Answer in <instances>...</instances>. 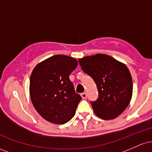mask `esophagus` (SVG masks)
I'll use <instances>...</instances> for the list:
<instances>
[{"label":"esophagus","instance_id":"1","mask_svg":"<svg viewBox=\"0 0 152 152\" xmlns=\"http://www.w3.org/2000/svg\"><path fill=\"white\" fill-rule=\"evenodd\" d=\"M81 96L83 99H86L87 98V94L86 93H82L81 94Z\"/></svg>","mask_w":152,"mask_h":152}]
</instances>
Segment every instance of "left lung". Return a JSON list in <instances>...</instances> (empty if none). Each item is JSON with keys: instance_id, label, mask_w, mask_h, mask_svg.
<instances>
[{"instance_id": "8db88e82", "label": "left lung", "mask_w": 152, "mask_h": 152, "mask_svg": "<svg viewBox=\"0 0 152 152\" xmlns=\"http://www.w3.org/2000/svg\"><path fill=\"white\" fill-rule=\"evenodd\" d=\"M78 61L98 88V99L91 102L95 114L104 120L119 116L129 104L133 91L132 78L127 66L103 53L88 56Z\"/></svg>"}]
</instances>
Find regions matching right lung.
<instances>
[{"mask_svg": "<svg viewBox=\"0 0 152 152\" xmlns=\"http://www.w3.org/2000/svg\"><path fill=\"white\" fill-rule=\"evenodd\" d=\"M77 66L74 58L55 55L35 66L30 78V96L46 121L64 124L74 117L81 97L75 91L69 75Z\"/></svg>", "mask_w": 152, "mask_h": 152, "instance_id": "right-lung-1", "label": "right lung"}]
</instances>
